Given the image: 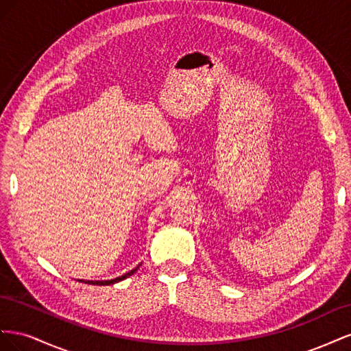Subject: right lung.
<instances>
[{
	"label": "right lung",
	"mask_w": 351,
	"mask_h": 351,
	"mask_svg": "<svg viewBox=\"0 0 351 351\" xmlns=\"http://www.w3.org/2000/svg\"><path fill=\"white\" fill-rule=\"evenodd\" d=\"M137 268H139V267H136L134 269H132V271H129V272H125L124 275H121V277H119V278H114V280H110V281H84V282L93 284V285H111V284H114V282H119V281L125 280L127 277H130V275H133V274L137 271ZM80 281H82V280H80Z\"/></svg>",
	"instance_id": "1"
}]
</instances>
